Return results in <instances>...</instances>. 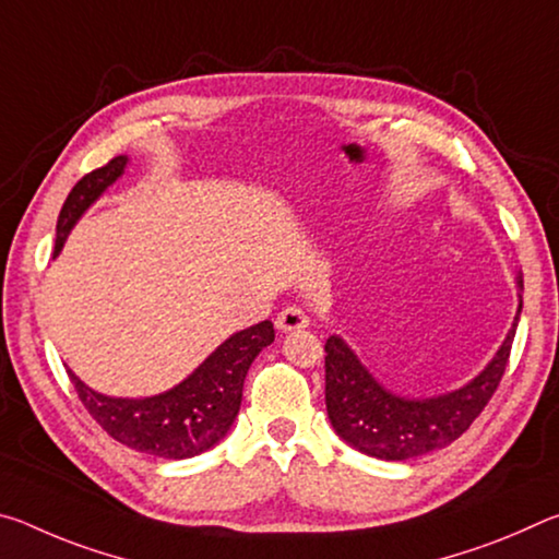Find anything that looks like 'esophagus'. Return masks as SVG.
Listing matches in <instances>:
<instances>
[{
    "instance_id": "esophagus-1",
    "label": "esophagus",
    "mask_w": 559,
    "mask_h": 559,
    "mask_svg": "<svg viewBox=\"0 0 559 559\" xmlns=\"http://www.w3.org/2000/svg\"><path fill=\"white\" fill-rule=\"evenodd\" d=\"M310 325V318L306 316V310L298 306H288L283 308L278 318H276V328L281 333H293V330H306Z\"/></svg>"
}]
</instances>
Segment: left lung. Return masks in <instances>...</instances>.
<instances>
[{
  "instance_id": "1",
  "label": "left lung",
  "mask_w": 559,
  "mask_h": 559,
  "mask_svg": "<svg viewBox=\"0 0 559 559\" xmlns=\"http://www.w3.org/2000/svg\"><path fill=\"white\" fill-rule=\"evenodd\" d=\"M515 283L523 290V276ZM520 313L523 296L518 293L513 325L493 359L471 382L439 396H402L386 390L343 337L330 335L325 343V406L337 437L382 461H406L449 447L493 396L506 372Z\"/></svg>"
}]
</instances>
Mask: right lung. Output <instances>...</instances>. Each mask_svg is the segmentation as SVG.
Wrapping results in <instances>:
<instances>
[{"instance_id":"obj_1","label":"right lung","mask_w":559,"mask_h":559,"mask_svg":"<svg viewBox=\"0 0 559 559\" xmlns=\"http://www.w3.org/2000/svg\"><path fill=\"white\" fill-rule=\"evenodd\" d=\"M128 155L112 157L106 167L93 169L71 189L56 222V257L83 214L96 204L103 192L122 177ZM273 323L263 320L224 340L214 353L189 372L173 390L153 396H108L66 370L83 406L112 439L128 449L159 459H192L216 447L239 414L243 380L253 359L273 343Z\"/></svg>"}]
</instances>
